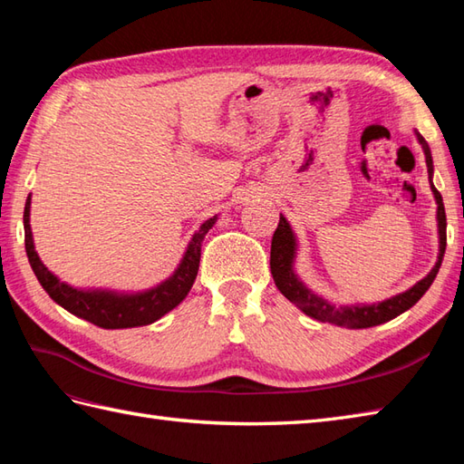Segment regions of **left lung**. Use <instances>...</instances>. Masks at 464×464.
Here are the masks:
<instances>
[{
  "label": "left lung",
  "instance_id": "obj_1",
  "mask_svg": "<svg viewBox=\"0 0 464 464\" xmlns=\"http://www.w3.org/2000/svg\"><path fill=\"white\" fill-rule=\"evenodd\" d=\"M415 135H417V141L422 147V153H425L430 191L437 201V233H439L437 263L432 265V269L429 271L427 277H422L407 291L392 295L389 299L377 301V303L334 304L324 297H321V295L311 291L307 285H304V281L299 277L297 269H295L297 253H299V239L297 235H295L291 223L287 221V217L281 213L277 231L273 233V241H271V275H273L275 285H277V289L295 304V307H299L304 314H307V317L319 323L337 324V327H344V329L377 327V324L387 323L391 319L399 317L401 313L409 311L412 304H415L422 295L429 291L432 281H435L437 273L440 269L442 257H445V247H447V215H445V205H442V197L437 191V187L432 185V173H435V167H432L430 147L425 141V137H422L417 130H415Z\"/></svg>",
  "mask_w": 464,
  "mask_h": 464
}]
</instances>
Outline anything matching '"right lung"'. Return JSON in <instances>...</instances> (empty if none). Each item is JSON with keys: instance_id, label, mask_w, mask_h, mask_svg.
I'll return each mask as SVG.
<instances>
[{"instance_id": "1", "label": "right lung", "mask_w": 464, "mask_h": 464, "mask_svg": "<svg viewBox=\"0 0 464 464\" xmlns=\"http://www.w3.org/2000/svg\"><path fill=\"white\" fill-rule=\"evenodd\" d=\"M29 215H32V195L25 201L24 229L27 259L37 281L42 283L45 293L59 307H63L65 311L75 314V317L90 321L102 329L143 327V324H151L157 319H161L163 314L173 311L187 297V293L191 291L197 271H199L203 239L217 223V219H219V215H213L201 223L199 229L191 235L179 265H177L169 277L153 285L150 289L115 291L102 287H73V285L62 281L55 273L49 271L35 251Z\"/></svg>"}]
</instances>
